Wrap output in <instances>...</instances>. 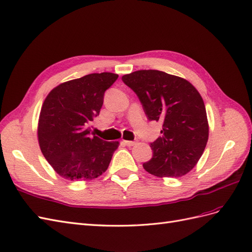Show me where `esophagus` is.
I'll return each mask as SVG.
<instances>
[{"instance_id": "esophagus-1", "label": "esophagus", "mask_w": 252, "mask_h": 252, "mask_svg": "<svg viewBox=\"0 0 252 252\" xmlns=\"http://www.w3.org/2000/svg\"><path fill=\"white\" fill-rule=\"evenodd\" d=\"M124 143L126 146H127V147H133L134 145H135V141H131V140H124Z\"/></svg>"}]
</instances>
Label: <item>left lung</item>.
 <instances>
[{
    "mask_svg": "<svg viewBox=\"0 0 252 252\" xmlns=\"http://www.w3.org/2000/svg\"><path fill=\"white\" fill-rule=\"evenodd\" d=\"M138 96L149 120L161 121L162 130L151 143L153 157L142 164L157 177H181L202 157L209 125L204 100L184 78L155 69L136 70L122 76Z\"/></svg>",
    "mask_w": 252,
    "mask_h": 252,
    "instance_id": "1",
    "label": "left lung"
}]
</instances>
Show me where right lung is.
Here are the masks:
<instances>
[{"instance_id": "right-lung-1", "label": "right lung", "mask_w": 252, "mask_h": 252, "mask_svg": "<svg viewBox=\"0 0 252 252\" xmlns=\"http://www.w3.org/2000/svg\"><path fill=\"white\" fill-rule=\"evenodd\" d=\"M117 78L113 73L90 74L59 84L46 96L38 140L42 154L61 177L90 181L109 168L119 142L91 136L90 124L99 115L104 92Z\"/></svg>"}]
</instances>
